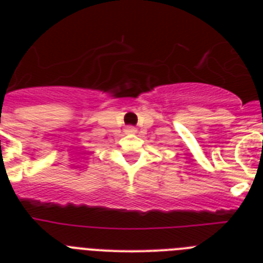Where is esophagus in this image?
I'll return each instance as SVG.
<instances>
[{
    "label": "esophagus",
    "mask_w": 263,
    "mask_h": 263,
    "mask_svg": "<svg viewBox=\"0 0 263 263\" xmlns=\"http://www.w3.org/2000/svg\"><path fill=\"white\" fill-rule=\"evenodd\" d=\"M125 133H126V134H136L137 129H136V127H133V126H129L126 130H125Z\"/></svg>",
    "instance_id": "34e87169"
}]
</instances>
